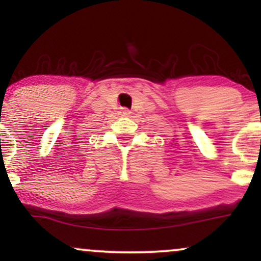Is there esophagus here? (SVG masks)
<instances>
[{"mask_svg":"<svg viewBox=\"0 0 261 261\" xmlns=\"http://www.w3.org/2000/svg\"><path fill=\"white\" fill-rule=\"evenodd\" d=\"M120 114L123 115V117H128V115L131 114V111H128L127 108H121V111H120Z\"/></svg>","mask_w":261,"mask_h":261,"instance_id":"obj_1","label":"esophagus"}]
</instances>
